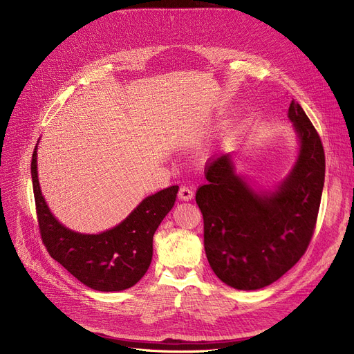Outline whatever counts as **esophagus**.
<instances>
[{
	"label": "esophagus",
	"instance_id": "esophagus-1",
	"mask_svg": "<svg viewBox=\"0 0 354 354\" xmlns=\"http://www.w3.org/2000/svg\"><path fill=\"white\" fill-rule=\"evenodd\" d=\"M178 196L182 201H191L194 198V191L188 187H180V189L178 192Z\"/></svg>",
	"mask_w": 354,
	"mask_h": 354
}]
</instances>
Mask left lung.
<instances>
[{"mask_svg": "<svg viewBox=\"0 0 354 354\" xmlns=\"http://www.w3.org/2000/svg\"><path fill=\"white\" fill-rule=\"evenodd\" d=\"M288 119L300 152L275 191H254L235 172L230 153L208 162V182L196 191L208 263L222 283L236 290H258L277 281L299 263L314 234L324 187V149L317 130L294 100Z\"/></svg>", "mask_w": 354, "mask_h": 354, "instance_id": "obj_1", "label": "left lung"}]
</instances>
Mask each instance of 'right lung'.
I'll list each match as a JSON object with an SVG mask.
<instances>
[{
    "label": "right lung",
    "instance_id": "add662e5",
    "mask_svg": "<svg viewBox=\"0 0 354 354\" xmlns=\"http://www.w3.org/2000/svg\"><path fill=\"white\" fill-rule=\"evenodd\" d=\"M37 219L48 254L84 286L97 291L133 287L153 255V235L175 205L179 187L145 198L120 224L100 234L74 232L54 218L41 195L37 174V146L31 159Z\"/></svg>",
    "mask_w": 354,
    "mask_h": 354
}]
</instances>
